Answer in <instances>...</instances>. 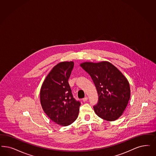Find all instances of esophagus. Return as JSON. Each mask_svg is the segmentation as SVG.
I'll return each instance as SVG.
<instances>
[{"label": "esophagus", "instance_id": "obj_1", "mask_svg": "<svg viewBox=\"0 0 156 156\" xmlns=\"http://www.w3.org/2000/svg\"><path fill=\"white\" fill-rule=\"evenodd\" d=\"M82 100H83V102H86V101L87 100V97H85V98H83Z\"/></svg>", "mask_w": 156, "mask_h": 156}]
</instances>
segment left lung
Returning <instances> with one entry per match:
<instances>
[{
  "label": "left lung",
  "mask_w": 156,
  "mask_h": 156,
  "mask_svg": "<svg viewBox=\"0 0 156 156\" xmlns=\"http://www.w3.org/2000/svg\"><path fill=\"white\" fill-rule=\"evenodd\" d=\"M93 81L98 100L94 110L105 120L114 121L122 115L130 98L129 81L123 74L108 62H85L80 65Z\"/></svg>",
  "instance_id": "1"
}]
</instances>
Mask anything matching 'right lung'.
<instances>
[{
  "label": "right lung",
  "mask_w": 156,
  "mask_h": 156,
  "mask_svg": "<svg viewBox=\"0 0 156 156\" xmlns=\"http://www.w3.org/2000/svg\"><path fill=\"white\" fill-rule=\"evenodd\" d=\"M73 62H63L54 66L43 82L40 102L44 112L60 126L73 123L79 113L81 102L73 97L68 82Z\"/></svg>",
  "instance_id": "right-lung-1"
}]
</instances>
